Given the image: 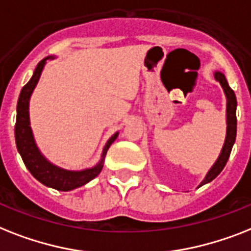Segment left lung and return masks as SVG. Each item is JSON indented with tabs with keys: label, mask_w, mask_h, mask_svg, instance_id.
Here are the masks:
<instances>
[{
	"label": "left lung",
	"mask_w": 251,
	"mask_h": 251,
	"mask_svg": "<svg viewBox=\"0 0 251 251\" xmlns=\"http://www.w3.org/2000/svg\"><path fill=\"white\" fill-rule=\"evenodd\" d=\"M214 77L218 82L221 83L222 89L225 91L226 99H227V111H226V122H227V132H226V140L223 144V148L221 151L219 157L217 158L215 164L211 166V169L207 172L206 176L203 178V180L200 183L199 187L210 183L213 179H215L218 175L221 174V172L225 169L226 164H227L229 154H231L232 147L235 144L236 140V132H237V119H236V108H237V100H236V95L233 93L229 85H228L226 76L222 72L217 71L214 72Z\"/></svg>",
	"instance_id": "left-lung-1"
}]
</instances>
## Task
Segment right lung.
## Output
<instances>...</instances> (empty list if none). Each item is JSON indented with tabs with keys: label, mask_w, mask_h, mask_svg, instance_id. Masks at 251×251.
I'll return each mask as SVG.
<instances>
[{
	"label": "right lung",
	"mask_w": 251,
	"mask_h": 251,
	"mask_svg": "<svg viewBox=\"0 0 251 251\" xmlns=\"http://www.w3.org/2000/svg\"><path fill=\"white\" fill-rule=\"evenodd\" d=\"M49 59H54V56H46L38 63L36 69H34L33 76L30 77L28 83L20 91L19 100H18V105H16L15 142L18 152L23 158L24 165L38 182H41L46 187H50V188L67 192V191L78 188L81 185H85L99 175V173L103 169V165H104V158L108 148L117 139L119 131L115 132L108 139L104 148H103V152H101L100 160L93 168L83 169V170H78V172L67 170V169L59 168L56 165L51 164L44 154L41 153V151L38 150L37 144H36V140H34L32 127H30L29 100L34 87L38 83L41 73L44 71L45 64Z\"/></svg>",
	"instance_id": "right-lung-1"
}]
</instances>
